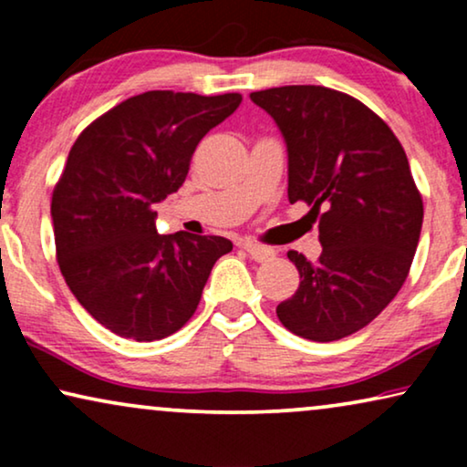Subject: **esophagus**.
<instances>
[{"label": "esophagus", "instance_id": "obj_1", "mask_svg": "<svg viewBox=\"0 0 467 467\" xmlns=\"http://www.w3.org/2000/svg\"><path fill=\"white\" fill-rule=\"evenodd\" d=\"M242 248H244V251L251 254L254 261H259V264H264V261H270L274 254H276V251H274V248L261 246V244H257V242H244V244H242Z\"/></svg>", "mask_w": 467, "mask_h": 467}]
</instances>
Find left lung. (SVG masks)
<instances>
[{"mask_svg": "<svg viewBox=\"0 0 467 467\" xmlns=\"http://www.w3.org/2000/svg\"><path fill=\"white\" fill-rule=\"evenodd\" d=\"M276 120L289 150V202L318 219L317 261L289 251L296 296L276 315L291 334L334 342L372 323L410 272L423 197L404 146L359 99L317 85L251 93Z\"/></svg>", "mask_w": 467, "mask_h": 467, "instance_id": "obj_1", "label": "left lung"}]
</instances>
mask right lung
I'll use <instances>...</instances> for the list:
<instances>
[{"mask_svg":"<svg viewBox=\"0 0 467 467\" xmlns=\"http://www.w3.org/2000/svg\"><path fill=\"white\" fill-rule=\"evenodd\" d=\"M240 93L146 91L85 127L53 191L57 264L95 321L152 342L193 317L221 235L157 232L155 203L182 187L206 133L240 106Z\"/></svg>","mask_w":467,"mask_h":467,"instance_id":"1","label":"right lung"}]
</instances>
